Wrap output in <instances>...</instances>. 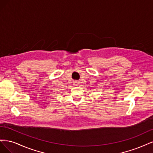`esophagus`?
Returning <instances> with one entry per match:
<instances>
[{
	"instance_id": "1",
	"label": "esophagus",
	"mask_w": 153,
	"mask_h": 153,
	"mask_svg": "<svg viewBox=\"0 0 153 153\" xmlns=\"http://www.w3.org/2000/svg\"><path fill=\"white\" fill-rule=\"evenodd\" d=\"M74 84L75 86H78L79 85V82L78 81H76V82H74Z\"/></svg>"
}]
</instances>
